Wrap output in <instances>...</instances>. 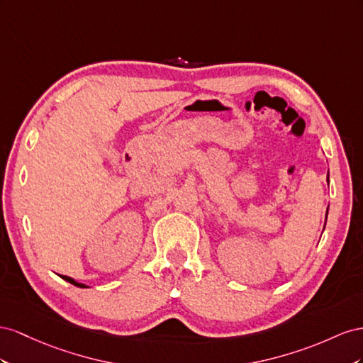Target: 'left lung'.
<instances>
[{
    "label": "left lung",
    "mask_w": 363,
    "mask_h": 363,
    "mask_svg": "<svg viewBox=\"0 0 363 363\" xmlns=\"http://www.w3.org/2000/svg\"><path fill=\"white\" fill-rule=\"evenodd\" d=\"M327 182H328V174H327ZM327 213H328V208H327Z\"/></svg>",
    "instance_id": "8db88e82"
}]
</instances>
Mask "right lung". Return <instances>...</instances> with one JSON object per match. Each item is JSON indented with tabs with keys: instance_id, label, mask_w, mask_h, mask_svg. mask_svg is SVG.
Wrapping results in <instances>:
<instances>
[{
	"instance_id": "1",
	"label": "right lung",
	"mask_w": 363,
	"mask_h": 363,
	"mask_svg": "<svg viewBox=\"0 0 363 363\" xmlns=\"http://www.w3.org/2000/svg\"><path fill=\"white\" fill-rule=\"evenodd\" d=\"M62 278L65 279V281H68V283H71V284H74V286H77V287H88L86 284H84V283H79V281H76L74 278H71V277H67V275H60Z\"/></svg>"
}]
</instances>
